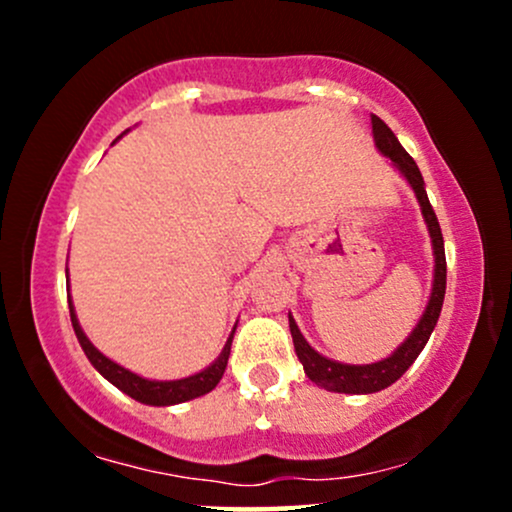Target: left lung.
<instances>
[{
  "mask_svg": "<svg viewBox=\"0 0 512 512\" xmlns=\"http://www.w3.org/2000/svg\"><path fill=\"white\" fill-rule=\"evenodd\" d=\"M370 122H373V139L378 151L399 170V175L409 182L416 199H419L421 214H424L428 236H431L433 245V284L426 310L421 313L419 322H416V327L411 330L409 337L404 339V342L387 358H380V361L375 363H363V366H354V363H342L334 361V358L322 356L320 351H315L313 346L305 342L296 320H293V315H289L293 346H296V356L298 361L303 363L305 375H308L315 385L325 387V390L330 392H344V395H370V392H380L385 390V387H390L392 383H397V380L407 373V368L416 361V356L424 351L431 332L436 330V322L445 298V274H448V267H445L443 233H440L436 211H433L431 202H428L419 166H416L414 158L402 149L395 132H392L378 115H370Z\"/></svg>",
  "mask_w": 512,
  "mask_h": 512,
  "instance_id": "8db88e82",
  "label": "left lung"
}]
</instances>
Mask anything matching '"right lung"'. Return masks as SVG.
Here are the masks:
<instances>
[{"label":"right lung","mask_w":512,"mask_h":512,"mask_svg":"<svg viewBox=\"0 0 512 512\" xmlns=\"http://www.w3.org/2000/svg\"><path fill=\"white\" fill-rule=\"evenodd\" d=\"M67 281H69V269H67ZM67 301H69V317H72L74 334H76V339H79L86 358L91 361V366L96 368L98 373L108 380V383H113L117 390H122L125 395L137 399V402L149 404V407H173V404L190 402V399L207 395V392L214 390V387L219 385V380L223 378V370H226L228 356H231V344H233V334H236V327H233L231 334H228L221 354L216 356L214 363H209L204 370H199V373L187 375V378H180V380H149V378H144V375L132 373L129 368L115 363L113 358L101 354V351L91 344V339L86 337V332L81 330V325H79V317H76L72 296H69V286H67Z\"/></svg>","instance_id":"obj_1"}]
</instances>
